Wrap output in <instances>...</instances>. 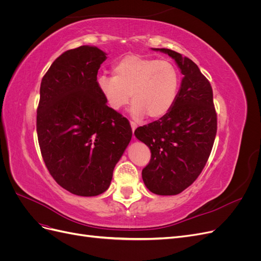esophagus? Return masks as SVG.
<instances>
[{
	"mask_svg": "<svg viewBox=\"0 0 261 261\" xmlns=\"http://www.w3.org/2000/svg\"><path fill=\"white\" fill-rule=\"evenodd\" d=\"M130 126H132V130L134 133V132H135V129L137 128V124L135 122H130Z\"/></svg>",
	"mask_w": 261,
	"mask_h": 261,
	"instance_id": "obj_1",
	"label": "esophagus"
}]
</instances>
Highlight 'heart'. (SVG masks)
I'll return each mask as SVG.
<instances>
[{"label": "heart", "mask_w": 261, "mask_h": 261, "mask_svg": "<svg viewBox=\"0 0 261 261\" xmlns=\"http://www.w3.org/2000/svg\"><path fill=\"white\" fill-rule=\"evenodd\" d=\"M113 76L100 75L97 87L107 105L115 111L134 100L130 112L137 117L160 118L174 106L180 75L173 63L138 54H126L112 66Z\"/></svg>", "instance_id": "1"}]
</instances>
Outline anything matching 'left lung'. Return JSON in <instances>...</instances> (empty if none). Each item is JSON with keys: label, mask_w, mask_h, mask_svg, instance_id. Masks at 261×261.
Returning <instances> with one entry per match:
<instances>
[{"label": "left lung", "mask_w": 261, "mask_h": 261, "mask_svg": "<svg viewBox=\"0 0 261 261\" xmlns=\"http://www.w3.org/2000/svg\"><path fill=\"white\" fill-rule=\"evenodd\" d=\"M153 50L174 59L184 77L171 111L135 130L151 151L141 174L153 194L177 195L194 183L208 161L217 135V112L211 85L191 59L170 49Z\"/></svg>", "instance_id": "8db88e82"}]
</instances>
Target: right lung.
Returning a JSON list of instances; mask_svg holds the SVG:
<instances>
[{"label":"right lung","mask_w":261,"mask_h":261,"mask_svg":"<svg viewBox=\"0 0 261 261\" xmlns=\"http://www.w3.org/2000/svg\"><path fill=\"white\" fill-rule=\"evenodd\" d=\"M107 54L82 45L55 60L40 86L37 134L45 167L69 193H105L132 139L127 118L107 106L97 87Z\"/></svg>","instance_id":"1"}]
</instances>
